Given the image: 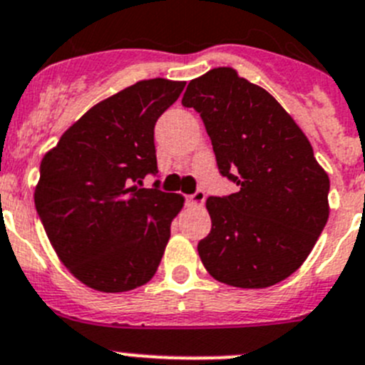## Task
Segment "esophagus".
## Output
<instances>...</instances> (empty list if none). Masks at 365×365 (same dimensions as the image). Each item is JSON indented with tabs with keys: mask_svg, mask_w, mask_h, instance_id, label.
Here are the masks:
<instances>
[{
	"mask_svg": "<svg viewBox=\"0 0 365 365\" xmlns=\"http://www.w3.org/2000/svg\"><path fill=\"white\" fill-rule=\"evenodd\" d=\"M204 200H206V193H204L202 190H197L195 193L186 197V204H188L190 207H200L204 204Z\"/></svg>",
	"mask_w": 365,
	"mask_h": 365,
	"instance_id": "esophagus-1",
	"label": "esophagus"
}]
</instances>
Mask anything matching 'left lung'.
Segmentation results:
<instances>
[{
	"instance_id": "left-lung-1",
	"label": "left lung",
	"mask_w": 365,
	"mask_h": 365,
	"mask_svg": "<svg viewBox=\"0 0 365 365\" xmlns=\"http://www.w3.org/2000/svg\"><path fill=\"white\" fill-rule=\"evenodd\" d=\"M182 106L200 113L222 175L240 186L206 200L200 259L217 281L265 289L296 272L329 215V179L276 98L232 68L193 78Z\"/></svg>"
}]
</instances>
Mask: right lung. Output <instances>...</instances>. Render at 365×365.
Segmentation results:
<instances>
[{"mask_svg":"<svg viewBox=\"0 0 365 365\" xmlns=\"http://www.w3.org/2000/svg\"><path fill=\"white\" fill-rule=\"evenodd\" d=\"M186 82L150 78L93 106L41 161L36 207L58 259L98 292L148 283L185 197L141 188L158 172L154 125Z\"/></svg>","mask_w":365,"mask_h":365,"instance_id":"obj_1","label":"right lung"}]
</instances>
